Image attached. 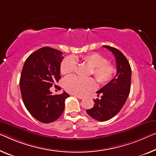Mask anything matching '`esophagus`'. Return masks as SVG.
Wrapping results in <instances>:
<instances>
[{"instance_id": "esophagus-1", "label": "esophagus", "mask_w": 156, "mask_h": 156, "mask_svg": "<svg viewBox=\"0 0 156 156\" xmlns=\"http://www.w3.org/2000/svg\"><path fill=\"white\" fill-rule=\"evenodd\" d=\"M75 96L79 98V99H83V98L82 95H75Z\"/></svg>"}]
</instances>
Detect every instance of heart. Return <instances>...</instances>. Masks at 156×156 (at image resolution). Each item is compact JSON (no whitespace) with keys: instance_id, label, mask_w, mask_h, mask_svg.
I'll return each mask as SVG.
<instances>
[{"instance_id":"obj_1","label":"heart","mask_w":156,"mask_h":156,"mask_svg":"<svg viewBox=\"0 0 156 156\" xmlns=\"http://www.w3.org/2000/svg\"><path fill=\"white\" fill-rule=\"evenodd\" d=\"M77 57H67L60 66L62 75H69L75 70ZM81 60L92 68V74L101 84H106L113 80L116 74V67L107 62V59L98 53H90L81 57ZM65 89L75 95H84L96 86L93 79H83L76 76H69L63 81Z\"/></svg>"}]
</instances>
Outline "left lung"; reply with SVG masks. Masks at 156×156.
Returning <instances> with one entry per match:
<instances>
[{
	"mask_svg": "<svg viewBox=\"0 0 156 156\" xmlns=\"http://www.w3.org/2000/svg\"><path fill=\"white\" fill-rule=\"evenodd\" d=\"M103 47L114 54L117 73L113 80L97 91L98 95L102 93L101 98L93 100L94 106L86 110L90 116L99 121H107L119 113L128 97L131 86V68L126 56L116 48Z\"/></svg>",
	"mask_w": 156,
	"mask_h": 156,
	"instance_id": "1",
	"label": "left lung"
}]
</instances>
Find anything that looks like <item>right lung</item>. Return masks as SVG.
Here are the masks:
<instances>
[{"mask_svg": "<svg viewBox=\"0 0 156 156\" xmlns=\"http://www.w3.org/2000/svg\"><path fill=\"white\" fill-rule=\"evenodd\" d=\"M63 58L59 50L40 48L28 57L21 71L20 85L23 104L30 114L42 123L58 119L63 112L65 100L69 97L65 91L54 95L50 91V87L61 79L60 66Z\"/></svg>", "mask_w": 156, "mask_h": 156, "instance_id": "add662e5", "label": "right lung"}]
</instances>
